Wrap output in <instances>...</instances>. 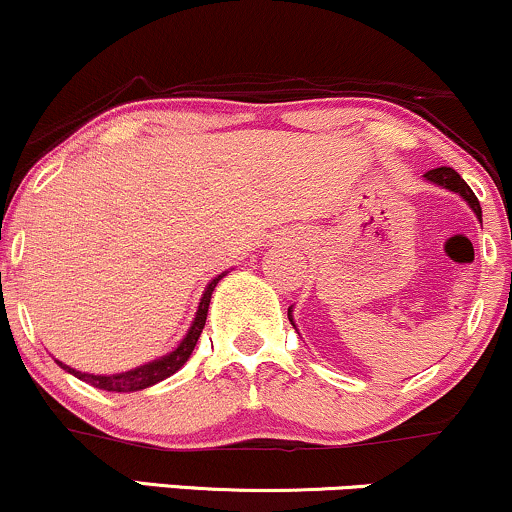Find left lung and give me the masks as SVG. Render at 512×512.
Returning <instances> with one entry per match:
<instances>
[{
  "label": "left lung",
  "instance_id": "left-lung-1",
  "mask_svg": "<svg viewBox=\"0 0 512 512\" xmlns=\"http://www.w3.org/2000/svg\"><path fill=\"white\" fill-rule=\"evenodd\" d=\"M424 177L429 179V182L441 184V186H446V189L455 191V194H460L467 203H470V208L474 210V213H477V218L482 220V206H479L477 196H474V191L470 189V186H467L465 179H462L460 174L453 170V167H436V170L426 172ZM287 316H290V311H287ZM290 321H292V318H290Z\"/></svg>",
  "mask_w": 512,
  "mask_h": 512
}]
</instances>
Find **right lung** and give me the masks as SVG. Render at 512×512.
<instances>
[{
  "instance_id": "obj_1",
  "label": "right lung",
  "mask_w": 512,
  "mask_h": 512,
  "mask_svg": "<svg viewBox=\"0 0 512 512\" xmlns=\"http://www.w3.org/2000/svg\"><path fill=\"white\" fill-rule=\"evenodd\" d=\"M220 278H222V275H218V278H215L206 287V292H203L201 304H198L196 318H194V323H191L189 333H186V338L182 342H179L177 350L167 354V357L155 359V362L143 364V366H138V369H134V371H124V374H117V376L81 374V371L69 369V366H64L62 362H57V364L62 366V369L69 371V374H74L76 378H81V381L90 383V386H93V388L112 390V393H134V390H143V388H148V386H155V383L165 381V378L172 376L174 371L182 369V366L186 364V359H189L191 352H194L196 342H198V338H201V333H203V326H206L210 294H213L215 285H218Z\"/></svg>"
}]
</instances>
